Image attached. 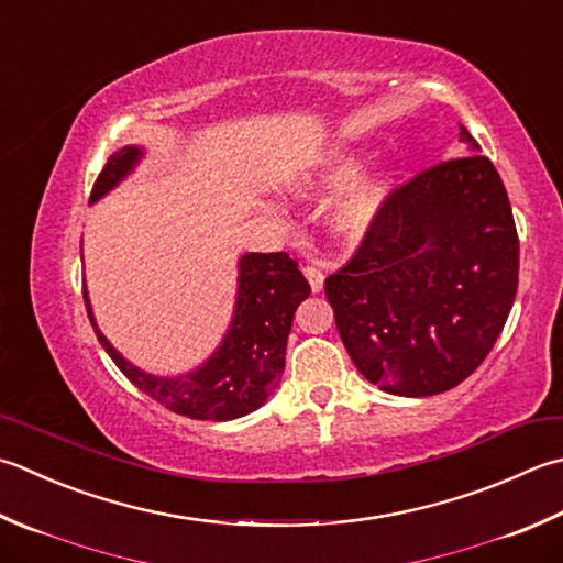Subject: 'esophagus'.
Returning a JSON list of instances; mask_svg holds the SVG:
<instances>
[{
    "mask_svg": "<svg viewBox=\"0 0 563 563\" xmlns=\"http://www.w3.org/2000/svg\"><path fill=\"white\" fill-rule=\"evenodd\" d=\"M302 271H305V278L310 280V285H312V292L322 290V285H324V271L319 268V266H314V263H307V266H305Z\"/></svg>",
    "mask_w": 563,
    "mask_h": 563,
    "instance_id": "34e87169",
    "label": "esophagus"
}]
</instances>
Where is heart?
I'll return each mask as SVG.
<instances>
[{
    "instance_id": "heart-1",
    "label": "heart",
    "mask_w": 563,
    "mask_h": 563,
    "mask_svg": "<svg viewBox=\"0 0 563 563\" xmlns=\"http://www.w3.org/2000/svg\"><path fill=\"white\" fill-rule=\"evenodd\" d=\"M358 170V163L354 156H344L334 161L319 178V187L324 190H334L354 178ZM385 183L380 178H366L356 185H351L349 190L339 197L332 209V227L336 234L346 239H358L368 231L373 219L378 214V207L385 197Z\"/></svg>"
}]
</instances>
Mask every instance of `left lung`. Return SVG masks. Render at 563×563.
Wrapping results in <instances>:
<instances>
[{
	"mask_svg": "<svg viewBox=\"0 0 563 563\" xmlns=\"http://www.w3.org/2000/svg\"><path fill=\"white\" fill-rule=\"evenodd\" d=\"M459 129L466 156L393 187L351 258L324 280L361 376L405 398L466 380L517 292L520 239L508 192L478 141Z\"/></svg>",
	"mask_w": 563,
	"mask_h": 563,
	"instance_id": "left-lung-1",
	"label": "left lung"
}]
</instances>
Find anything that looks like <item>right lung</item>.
<instances>
[{
	"label": "right lung",
	"mask_w": 563,
	"mask_h": 563,
	"mask_svg": "<svg viewBox=\"0 0 563 563\" xmlns=\"http://www.w3.org/2000/svg\"><path fill=\"white\" fill-rule=\"evenodd\" d=\"M139 156L141 151L134 146L109 156L92 185L90 200L95 202L124 178ZM239 268V300L229 334L202 368L180 378L148 376L121 358L97 329L82 285L87 317L95 327L99 344L117 363V368L165 410L190 417V420L227 422L258 410L278 385L285 368V346H288L292 317L297 305L310 295V283L297 268V261L285 251L246 253Z\"/></svg>",
	"instance_id": "1"
}]
</instances>
